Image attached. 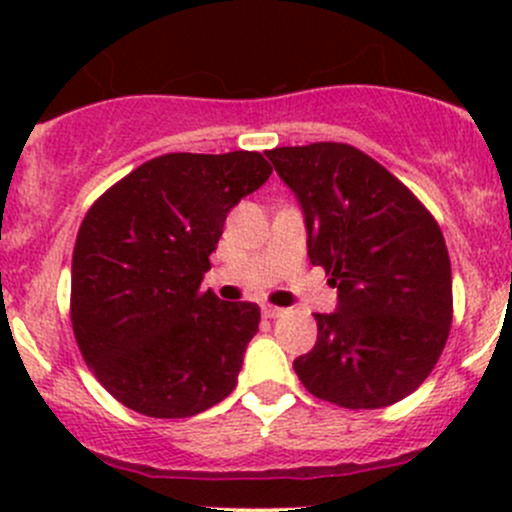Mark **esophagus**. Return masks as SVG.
<instances>
[{
  "label": "esophagus",
  "mask_w": 512,
  "mask_h": 512,
  "mask_svg": "<svg viewBox=\"0 0 512 512\" xmlns=\"http://www.w3.org/2000/svg\"><path fill=\"white\" fill-rule=\"evenodd\" d=\"M282 312H285V309L275 307V304H262V317H267V319H275V317H280Z\"/></svg>",
  "instance_id": "obj_1"
}]
</instances>
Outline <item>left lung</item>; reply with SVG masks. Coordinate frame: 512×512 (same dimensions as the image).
Returning a JSON list of instances; mask_svg holds the SVG:
<instances>
[{
    "label": "left lung",
    "mask_w": 512,
    "mask_h": 512,
    "mask_svg": "<svg viewBox=\"0 0 512 512\" xmlns=\"http://www.w3.org/2000/svg\"><path fill=\"white\" fill-rule=\"evenodd\" d=\"M304 213L312 265L339 304L314 314L317 344L294 359L309 394L384 409L426 381L453 319L446 240L421 200L347 143L265 151Z\"/></svg>",
    "instance_id": "obj_1"
}]
</instances>
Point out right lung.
<instances>
[{
	"mask_svg": "<svg viewBox=\"0 0 512 512\" xmlns=\"http://www.w3.org/2000/svg\"><path fill=\"white\" fill-rule=\"evenodd\" d=\"M272 165L255 151L165 153L91 205L71 260V324L103 389L151 418H188L237 386L260 307L200 292L227 213Z\"/></svg>",
	"mask_w": 512,
	"mask_h": 512,
	"instance_id": "right-lung-1",
	"label": "right lung"
}]
</instances>
